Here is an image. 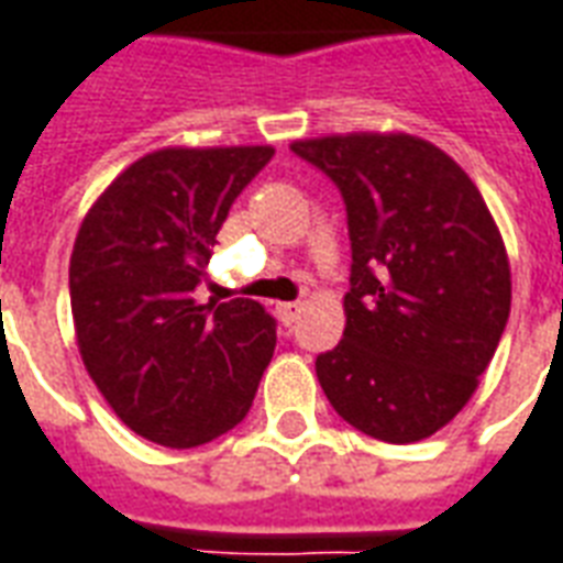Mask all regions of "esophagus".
<instances>
[{
  "label": "esophagus",
  "mask_w": 563,
  "mask_h": 563,
  "mask_svg": "<svg viewBox=\"0 0 563 563\" xmlns=\"http://www.w3.org/2000/svg\"><path fill=\"white\" fill-rule=\"evenodd\" d=\"M301 313H303V303L301 301H283V303H277V319H280V322L286 324V328L298 322V316H301Z\"/></svg>",
  "instance_id": "34e87169"
}]
</instances>
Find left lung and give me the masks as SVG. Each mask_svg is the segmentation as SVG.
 I'll return each instance as SVG.
<instances>
[{
  "label": "left lung",
  "instance_id": "1",
  "mask_svg": "<svg viewBox=\"0 0 563 563\" xmlns=\"http://www.w3.org/2000/svg\"><path fill=\"white\" fill-rule=\"evenodd\" d=\"M345 199L343 340L316 357L334 411L390 444L430 439L472 399L510 316V260L468 173L411 133L295 140Z\"/></svg>",
  "mask_w": 563,
  "mask_h": 563
}]
</instances>
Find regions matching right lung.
Returning <instances> with one entry per match:
<instances>
[{"label": "right lung", "instance_id": "right-lung-1", "mask_svg": "<svg viewBox=\"0 0 563 563\" xmlns=\"http://www.w3.org/2000/svg\"><path fill=\"white\" fill-rule=\"evenodd\" d=\"M271 145H166L143 154L80 223L70 316L82 364L128 430L199 448L239 427L271 364L260 301H197L218 232Z\"/></svg>", "mask_w": 563, "mask_h": 563}]
</instances>
